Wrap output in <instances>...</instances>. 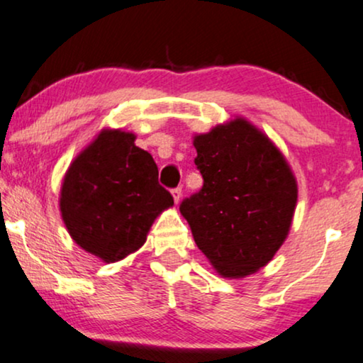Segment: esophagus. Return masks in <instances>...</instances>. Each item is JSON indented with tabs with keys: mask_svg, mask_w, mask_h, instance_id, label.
I'll return each instance as SVG.
<instances>
[{
	"mask_svg": "<svg viewBox=\"0 0 363 363\" xmlns=\"http://www.w3.org/2000/svg\"><path fill=\"white\" fill-rule=\"evenodd\" d=\"M172 195H173V200H175V203H180L182 200V188L178 186L175 190H172Z\"/></svg>",
	"mask_w": 363,
	"mask_h": 363,
	"instance_id": "esophagus-1",
	"label": "esophagus"
}]
</instances>
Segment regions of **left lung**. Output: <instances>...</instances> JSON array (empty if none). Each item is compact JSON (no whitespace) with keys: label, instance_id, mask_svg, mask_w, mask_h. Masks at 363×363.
<instances>
[{"label":"left lung","instance_id":"left-lung-1","mask_svg":"<svg viewBox=\"0 0 363 363\" xmlns=\"http://www.w3.org/2000/svg\"><path fill=\"white\" fill-rule=\"evenodd\" d=\"M199 193L180 205L218 275L243 279L274 258L290 232L296 180L280 150L245 118L195 135Z\"/></svg>","mask_w":363,"mask_h":363}]
</instances>
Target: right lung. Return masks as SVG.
<instances>
[{
  "mask_svg": "<svg viewBox=\"0 0 363 363\" xmlns=\"http://www.w3.org/2000/svg\"><path fill=\"white\" fill-rule=\"evenodd\" d=\"M130 131L101 130L73 160L60 193L61 218L74 243L105 263L147 242L155 218L173 205L152 155Z\"/></svg>",
  "mask_w": 363,
  "mask_h": 363,
  "instance_id": "add662e5",
  "label": "right lung"
}]
</instances>
